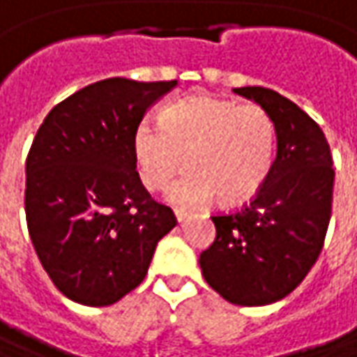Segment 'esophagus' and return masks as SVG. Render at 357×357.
Returning a JSON list of instances; mask_svg holds the SVG:
<instances>
[{"label": "esophagus", "mask_w": 357, "mask_h": 357, "mask_svg": "<svg viewBox=\"0 0 357 357\" xmlns=\"http://www.w3.org/2000/svg\"><path fill=\"white\" fill-rule=\"evenodd\" d=\"M174 215H176V221H178V223H183V221L189 217V211H187V209H174Z\"/></svg>", "instance_id": "obj_1"}]
</instances>
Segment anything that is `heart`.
I'll return each instance as SVG.
<instances>
[{
	"mask_svg": "<svg viewBox=\"0 0 357 357\" xmlns=\"http://www.w3.org/2000/svg\"><path fill=\"white\" fill-rule=\"evenodd\" d=\"M134 154L152 191L165 189L185 160L189 170L168 191L176 205H201L213 195L221 203H242L270 176L276 128L260 105L191 95L165 107L160 126L142 121Z\"/></svg>",
	"mask_w": 357,
	"mask_h": 357,
	"instance_id": "heart-1",
	"label": "heart"
}]
</instances>
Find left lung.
Instances as JSON below:
<instances>
[{
    "label": "left lung",
    "mask_w": 357,
    "mask_h": 357,
    "mask_svg": "<svg viewBox=\"0 0 357 357\" xmlns=\"http://www.w3.org/2000/svg\"><path fill=\"white\" fill-rule=\"evenodd\" d=\"M234 93L272 117L276 158L250 203L211 217L215 242L201 252L199 264L225 301L262 307L293 293L317 262L331 219L335 170L325 134L296 103L264 87Z\"/></svg>",
    "instance_id": "8db88e82"
}]
</instances>
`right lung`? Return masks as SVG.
Here are the masks:
<instances>
[{"mask_svg":"<svg viewBox=\"0 0 357 357\" xmlns=\"http://www.w3.org/2000/svg\"><path fill=\"white\" fill-rule=\"evenodd\" d=\"M176 81L105 79L50 109L26 158V221L40 262L75 303L107 307L134 291L176 225L136 170L134 132Z\"/></svg>","mask_w":357,"mask_h":357,"instance_id":"right-lung-1","label":"right lung"}]
</instances>
